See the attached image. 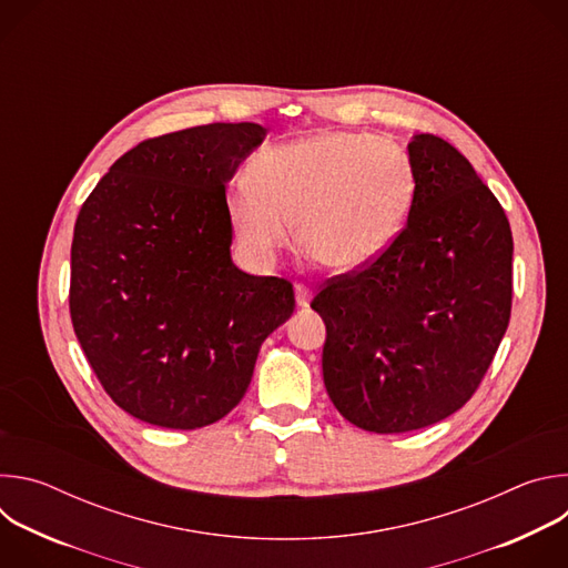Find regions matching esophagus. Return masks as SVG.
Returning <instances> with one entry per match:
<instances>
[{
    "mask_svg": "<svg viewBox=\"0 0 568 568\" xmlns=\"http://www.w3.org/2000/svg\"><path fill=\"white\" fill-rule=\"evenodd\" d=\"M294 294H296V305L298 307H307L310 305V298H312V292H310V287H305V285H294Z\"/></svg>",
    "mask_w": 568,
    "mask_h": 568,
    "instance_id": "obj_1",
    "label": "esophagus"
}]
</instances>
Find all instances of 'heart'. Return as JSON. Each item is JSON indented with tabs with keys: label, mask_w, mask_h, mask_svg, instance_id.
I'll list each match as a JSON object with an SVG mask.
<instances>
[{
	"label": "heart",
	"mask_w": 568,
	"mask_h": 568,
	"mask_svg": "<svg viewBox=\"0 0 568 568\" xmlns=\"http://www.w3.org/2000/svg\"><path fill=\"white\" fill-rule=\"evenodd\" d=\"M250 189L226 200L240 245L272 265L290 242L321 267L353 272L375 261L416 195V171L397 143L351 130H321L263 150L247 173Z\"/></svg>",
	"instance_id": "obj_1"
}]
</instances>
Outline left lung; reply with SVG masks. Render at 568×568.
<instances>
[{
  "label": "left lung",
  "instance_id": "8db88e82",
  "mask_svg": "<svg viewBox=\"0 0 568 568\" xmlns=\"http://www.w3.org/2000/svg\"><path fill=\"white\" fill-rule=\"evenodd\" d=\"M409 159L407 224L310 303L326 323V390L348 423L375 434L458 412L488 373L513 307V231L499 200L440 136L416 134Z\"/></svg>",
  "mask_w": 568,
  "mask_h": 568
}]
</instances>
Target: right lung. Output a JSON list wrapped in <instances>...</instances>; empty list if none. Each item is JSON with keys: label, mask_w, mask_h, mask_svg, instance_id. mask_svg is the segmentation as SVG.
Returning a JSON list of instances; mask_svg holds the SVG:
<instances>
[{"label": "right lung", "mask_w": 568, "mask_h": 568, "mask_svg": "<svg viewBox=\"0 0 568 568\" xmlns=\"http://www.w3.org/2000/svg\"><path fill=\"white\" fill-rule=\"evenodd\" d=\"M265 139L209 123L145 139L80 206L71 242L73 333L130 416L200 429L245 395L261 344L294 312L292 283L231 261L224 186Z\"/></svg>", "instance_id": "1"}]
</instances>
